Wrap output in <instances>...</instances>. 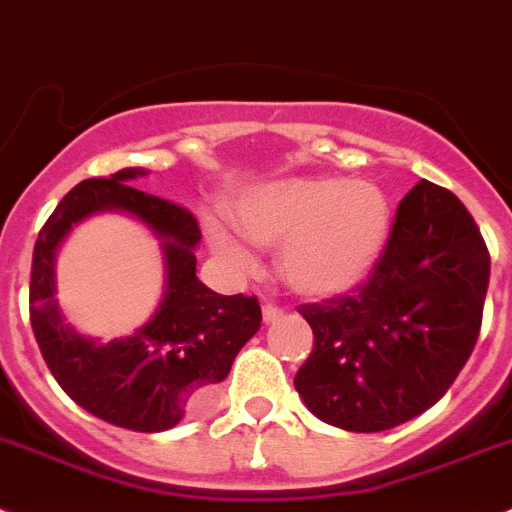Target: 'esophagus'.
Returning a JSON list of instances; mask_svg holds the SVG:
<instances>
[{
    "label": "esophagus",
    "mask_w": 512,
    "mask_h": 512,
    "mask_svg": "<svg viewBox=\"0 0 512 512\" xmlns=\"http://www.w3.org/2000/svg\"><path fill=\"white\" fill-rule=\"evenodd\" d=\"M262 319H265V324H273V321L283 319V308H278L275 303H265L262 306Z\"/></svg>",
    "instance_id": "esophagus-1"
}]
</instances>
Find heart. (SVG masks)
<instances>
[{
    "label": "heart",
    "instance_id": "1",
    "mask_svg": "<svg viewBox=\"0 0 512 512\" xmlns=\"http://www.w3.org/2000/svg\"><path fill=\"white\" fill-rule=\"evenodd\" d=\"M242 237L278 247V270L301 296H336L375 267L390 232V201L372 181L288 178L252 188L229 204ZM211 250L237 270L252 265L247 245L219 219H206Z\"/></svg>",
    "mask_w": 512,
    "mask_h": 512
}]
</instances>
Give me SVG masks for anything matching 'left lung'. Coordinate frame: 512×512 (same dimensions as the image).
<instances>
[{"mask_svg":"<svg viewBox=\"0 0 512 512\" xmlns=\"http://www.w3.org/2000/svg\"><path fill=\"white\" fill-rule=\"evenodd\" d=\"M487 283L490 252L472 214L449 188L418 181L367 280L298 306L313 329L293 380L308 411L372 434L431 408L477 344Z\"/></svg>","mask_w":512,"mask_h":512,"instance_id":"8db88e82","label":"left lung"}]
</instances>
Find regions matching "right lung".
Returning <instances> with one entry per match:
<instances>
[{
    "label": "right lung",
    "mask_w": 512,
    "mask_h": 512,
    "mask_svg": "<svg viewBox=\"0 0 512 512\" xmlns=\"http://www.w3.org/2000/svg\"><path fill=\"white\" fill-rule=\"evenodd\" d=\"M142 173L124 168L112 178L81 181L55 206L32 252L30 324L48 370L81 408L119 428L155 434L176 426L229 375L239 349L260 329L262 311L255 296H219L196 278V216L127 186ZM104 208L137 215L164 239L169 285L156 316L135 337L96 345L62 321L52 260L72 224Z\"/></svg>",
    "instance_id": "right-lung-1"
}]
</instances>
